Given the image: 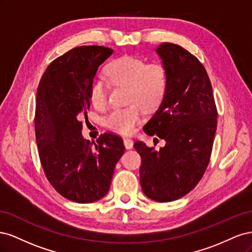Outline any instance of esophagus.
<instances>
[{
  "label": "esophagus",
  "instance_id": "obj_1",
  "mask_svg": "<svg viewBox=\"0 0 252 252\" xmlns=\"http://www.w3.org/2000/svg\"><path fill=\"white\" fill-rule=\"evenodd\" d=\"M124 145H125V148L126 149H130V148H132V146H133V141L131 140V139H129V138H124Z\"/></svg>",
  "mask_w": 252,
  "mask_h": 252
}]
</instances>
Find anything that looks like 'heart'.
Returning <instances> with one entry per match:
<instances>
[{"instance_id":"obj_1","label":"heart","mask_w":252,"mask_h":252,"mask_svg":"<svg viewBox=\"0 0 252 252\" xmlns=\"http://www.w3.org/2000/svg\"><path fill=\"white\" fill-rule=\"evenodd\" d=\"M106 75L113 86H126L127 107L114 109L106 120L111 130L128 134L139 123L145 110H154L161 104L168 84L165 66L159 62L125 56L109 63ZM90 102L95 108L103 109L108 102V84L101 79H94L89 89Z\"/></svg>"}]
</instances>
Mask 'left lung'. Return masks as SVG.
Listing matches in <instances>:
<instances>
[{"label": "left lung", "mask_w": 252, "mask_h": 252, "mask_svg": "<svg viewBox=\"0 0 252 252\" xmlns=\"http://www.w3.org/2000/svg\"><path fill=\"white\" fill-rule=\"evenodd\" d=\"M168 75L163 101L143 127L146 134L166 141L156 150L143 142L133 147L141 156L143 192L157 202H171L197 185L210 161L218 110L205 67L177 44L156 49Z\"/></svg>", "instance_id": "left-lung-1"}]
</instances>
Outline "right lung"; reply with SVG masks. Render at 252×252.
Wrapping results in <instances>:
<instances>
[{"label":"right lung","instance_id":"1","mask_svg":"<svg viewBox=\"0 0 252 252\" xmlns=\"http://www.w3.org/2000/svg\"><path fill=\"white\" fill-rule=\"evenodd\" d=\"M112 52L94 45L75 47L52 61L37 87L34 130L40 161L51 186L72 202L94 203L105 196L125 151L117 134L105 132L96 143L82 135L90 84Z\"/></svg>","mask_w":252,"mask_h":252}]
</instances>
